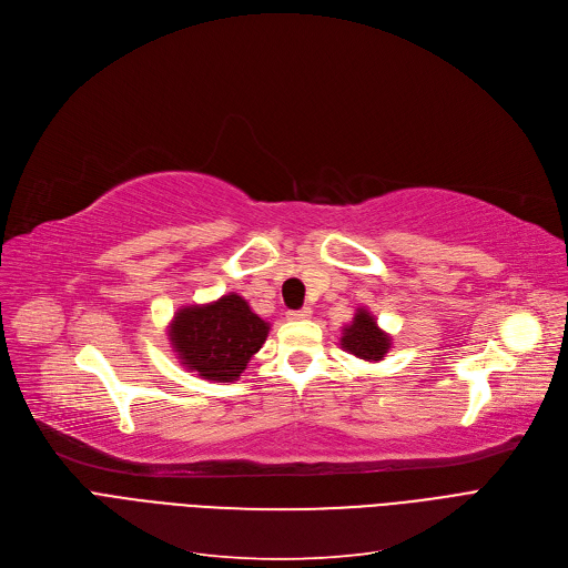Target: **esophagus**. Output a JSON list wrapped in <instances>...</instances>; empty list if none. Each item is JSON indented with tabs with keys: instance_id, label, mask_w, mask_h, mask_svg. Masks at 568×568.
<instances>
[{
	"instance_id": "1",
	"label": "esophagus",
	"mask_w": 568,
	"mask_h": 568,
	"mask_svg": "<svg viewBox=\"0 0 568 568\" xmlns=\"http://www.w3.org/2000/svg\"><path fill=\"white\" fill-rule=\"evenodd\" d=\"M286 316L291 321H307L312 316V307H301V310H288Z\"/></svg>"
}]
</instances>
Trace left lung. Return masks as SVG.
Returning a JSON list of instances; mask_svg holds the SVG:
<instances>
[{
    "label": "left lung",
    "instance_id": "left-lung-1",
    "mask_svg": "<svg viewBox=\"0 0 568 568\" xmlns=\"http://www.w3.org/2000/svg\"><path fill=\"white\" fill-rule=\"evenodd\" d=\"M342 348L356 358L376 363L388 354L390 337L376 326V318L367 310H358L354 321L342 333Z\"/></svg>",
    "mask_w": 568,
    "mask_h": 568
}]
</instances>
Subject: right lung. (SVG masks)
I'll list each match as a JSON object with an SVG mask.
<instances>
[{"instance_id": "1", "label": "right lung", "mask_w": 568, "mask_h": 568, "mask_svg": "<svg viewBox=\"0 0 568 568\" xmlns=\"http://www.w3.org/2000/svg\"><path fill=\"white\" fill-rule=\"evenodd\" d=\"M180 365L207 382H235L263 346L270 326L237 293L178 310L169 326Z\"/></svg>"}]
</instances>
